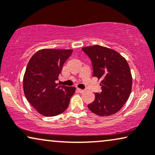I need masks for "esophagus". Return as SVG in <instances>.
Segmentation results:
<instances>
[{"label": "esophagus", "mask_w": 155, "mask_h": 155, "mask_svg": "<svg viewBox=\"0 0 155 155\" xmlns=\"http://www.w3.org/2000/svg\"><path fill=\"white\" fill-rule=\"evenodd\" d=\"M78 91L79 92H80V93H83L84 92H85V90H82V89H80V88H78Z\"/></svg>", "instance_id": "34e87169"}]
</instances>
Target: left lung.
<instances>
[{
    "label": "left lung",
    "mask_w": 155,
    "mask_h": 155,
    "mask_svg": "<svg viewBox=\"0 0 155 155\" xmlns=\"http://www.w3.org/2000/svg\"><path fill=\"white\" fill-rule=\"evenodd\" d=\"M93 67V77L101 80L102 92L87 107L97 115L110 116L120 111L127 101L132 86L130 66L114 50L95 45L82 48Z\"/></svg>",
    "instance_id": "left-lung-1"
}]
</instances>
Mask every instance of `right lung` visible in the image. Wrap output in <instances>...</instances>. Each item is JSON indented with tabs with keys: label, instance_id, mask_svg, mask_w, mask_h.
I'll return each mask as SVG.
<instances>
[{
	"label": "right lung",
	"instance_id": "obj_1",
	"mask_svg": "<svg viewBox=\"0 0 155 155\" xmlns=\"http://www.w3.org/2000/svg\"><path fill=\"white\" fill-rule=\"evenodd\" d=\"M73 50L45 49L36 52L30 59L23 76L26 99L38 112L45 117L63 113L75 92V87L56 83L63 64Z\"/></svg>",
	"mask_w": 155,
	"mask_h": 155
}]
</instances>
